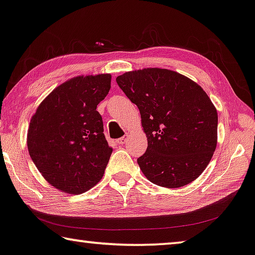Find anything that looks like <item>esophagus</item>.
Returning a JSON list of instances; mask_svg holds the SVG:
<instances>
[{
    "label": "esophagus",
    "instance_id": "esophagus-1",
    "mask_svg": "<svg viewBox=\"0 0 255 255\" xmlns=\"http://www.w3.org/2000/svg\"><path fill=\"white\" fill-rule=\"evenodd\" d=\"M127 142V136H123V137H120L119 139H118V143L119 144H125Z\"/></svg>",
    "mask_w": 255,
    "mask_h": 255
}]
</instances>
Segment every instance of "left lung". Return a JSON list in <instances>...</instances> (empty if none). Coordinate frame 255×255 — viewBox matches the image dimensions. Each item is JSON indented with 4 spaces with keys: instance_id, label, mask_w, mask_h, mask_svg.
Returning <instances> with one entry per match:
<instances>
[{
    "instance_id": "1",
    "label": "left lung",
    "mask_w": 255,
    "mask_h": 255,
    "mask_svg": "<svg viewBox=\"0 0 255 255\" xmlns=\"http://www.w3.org/2000/svg\"><path fill=\"white\" fill-rule=\"evenodd\" d=\"M117 83L137 105L147 137L139 168L152 183L180 188L211 161L218 140V112L200 86L177 72L144 68Z\"/></svg>"
}]
</instances>
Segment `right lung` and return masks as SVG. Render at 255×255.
I'll use <instances>...</instances> for the list:
<instances>
[{
    "instance_id": "right-lung-1",
    "label": "right lung",
    "mask_w": 255,
    "mask_h": 255,
    "mask_svg": "<svg viewBox=\"0 0 255 255\" xmlns=\"http://www.w3.org/2000/svg\"><path fill=\"white\" fill-rule=\"evenodd\" d=\"M110 88V74L72 79L57 87L30 120L29 155L56 189L78 195L103 177L112 149L96 109Z\"/></svg>"
}]
</instances>
